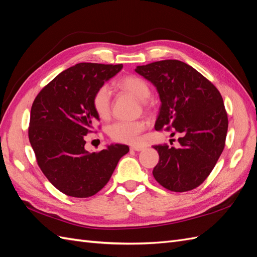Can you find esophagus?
<instances>
[{"instance_id": "34e87169", "label": "esophagus", "mask_w": 257, "mask_h": 257, "mask_svg": "<svg viewBox=\"0 0 257 257\" xmlns=\"http://www.w3.org/2000/svg\"><path fill=\"white\" fill-rule=\"evenodd\" d=\"M130 149H131V150H133V151H137V152H139V151H142V150H143V147L135 146V147H131Z\"/></svg>"}]
</instances>
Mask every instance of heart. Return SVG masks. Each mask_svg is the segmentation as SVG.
Wrapping results in <instances>:
<instances>
[{"label":"heart","instance_id":"b5f03b06","mask_svg":"<svg viewBox=\"0 0 257 257\" xmlns=\"http://www.w3.org/2000/svg\"><path fill=\"white\" fill-rule=\"evenodd\" d=\"M115 85L121 91L133 94L138 99L145 100L150 95L148 83L138 75H126L116 81ZM93 108L101 119L110 116V91L107 85H101L94 92L92 97ZM147 128L145 120H119L108 128L110 138L116 142L138 145L141 140V134Z\"/></svg>","mask_w":257,"mask_h":257}]
</instances>
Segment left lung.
<instances>
[{
  "mask_svg": "<svg viewBox=\"0 0 257 257\" xmlns=\"http://www.w3.org/2000/svg\"><path fill=\"white\" fill-rule=\"evenodd\" d=\"M136 72L159 92L161 107L154 128L181 135L178 148L166 143L153 147L160 157L152 172L154 178L176 193L198 187L225 146L228 115L221 94L198 71L178 60L139 65Z\"/></svg>",
  "mask_w": 257,
  "mask_h": 257,
  "instance_id": "8db88e82",
  "label": "left lung"
}]
</instances>
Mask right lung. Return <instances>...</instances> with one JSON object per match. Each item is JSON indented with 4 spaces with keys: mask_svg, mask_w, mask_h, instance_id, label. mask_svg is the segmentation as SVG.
I'll list each match as a JSON object with an SVG mask.
<instances>
[{
    "mask_svg": "<svg viewBox=\"0 0 257 257\" xmlns=\"http://www.w3.org/2000/svg\"><path fill=\"white\" fill-rule=\"evenodd\" d=\"M122 69V64L77 63L36 96L28 137L37 164L61 193L87 198L108 183L129 147L111 145L98 152L84 149V136L99 118L92 105L94 92Z\"/></svg>",
    "mask_w": 257,
    "mask_h": 257,
    "instance_id": "1",
    "label": "right lung"
}]
</instances>
